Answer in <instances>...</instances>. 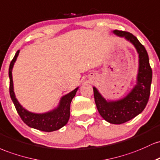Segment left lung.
I'll return each instance as SVG.
<instances>
[{"label": "left lung", "instance_id": "obj_1", "mask_svg": "<svg viewBox=\"0 0 160 160\" xmlns=\"http://www.w3.org/2000/svg\"><path fill=\"white\" fill-rule=\"evenodd\" d=\"M115 34L125 37L132 42L139 54V69L138 82L133 90L123 99L107 102L95 88L94 96L97 108L100 116L109 123L122 124L137 116L146 107L150 94L152 82V69L150 67L148 52L144 46L132 33L115 30Z\"/></svg>", "mask_w": 160, "mask_h": 160}]
</instances>
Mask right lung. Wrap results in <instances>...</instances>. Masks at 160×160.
Wrapping results in <instances>:
<instances>
[{
  "label": "right lung",
  "instance_id": "right-lung-1",
  "mask_svg": "<svg viewBox=\"0 0 160 160\" xmlns=\"http://www.w3.org/2000/svg\"><path fill=\"white\" fill-rule=\"evenodd\" d=\"M19 51H17L15 56L10 64L9 68V77H10V95L12 103H14L16 109L20 118L28 126L31 128L42 131V132H51L57 131L63 127L68 122L70 115V103L72 98L76 94L78 88H75L74 91L69 93L62 98L60 103L57 109L51 112H46L43 114L32 113L25 109L16 98L13 92V85H12V69L14 62L17 60Z\"/></svg>",
  "mask_w": 160,
  "mask_h": 160
}]
</instances>
